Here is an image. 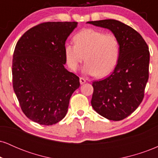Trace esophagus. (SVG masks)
<instances>
[{
	"label": "esophagus",
	"mask_w": 158,
	"mask_h": 158,
	"mask_svg": "<svg viewBox=\"0 0 158 158\" xmlns=\"http://www.w3.org/2000/svg\"><path fill=\"white\" fill-rule=\"evenodd\" d=\"M79 81H80L81 85H83L86 82V79H84V78H82V77H80L79 78Z\"/></svg>",
	"instance_id": "obj_1"
}]
</instances>
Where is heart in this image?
Returning a JSON list of instances; mask_svg holds the SVG:
<instances>
[{"instance_id": "1", "label": "heart", "mask_w": 158, "mask_h": 158, "mask_svg": "<svg viewBox=\"0 0 158 158\" xmlns=\"http://www.w3.org/2000/svg\"><path fill=\"white\" fill-rule=\"evenodd\" d=\"M74 45L64 46L67 64L75 71L84 60L85 73L105 77L113 71L119 56V44L112 33L94 29H85L73 38Z\"/></svg>"}]
</instances>
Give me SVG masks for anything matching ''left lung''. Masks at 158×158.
Instances as JSON below:
<instances>
[{
  "label": "left lung",
  "instance_id": "1",
  "mask_svg": "<svg viewBox=\"0 0 158 158\" xmlns=\"http://www.w3.org/2000/svg\"><path fill=\"white\" fill-rule=\"evenodd\" d=\"M110 30L119 44L117 66L109 77L94 81L92 107L110 120L126 118L143 101L148 79L149 51L140 34L131 27L114 19L88 21Z\"/></svg>",
  "mask_w": 158,
  "mask_h": 158
}]
</instances>
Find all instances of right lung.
Returning a JSON list of instances; mask_svg holds the SVG:
<instances>
[{"label": "right lung", "instance_id": "right-lung-1", "mask_svg": "<svg viewBox=\"0 0 158 158\" xmlns=\"http://www.w3.org/2000/svg\"><path fill=\"white\" fill-rule=\"evenodd\" d=\"M78 23L45 22L25 32L12 59V84L23 114L51 126L68 112L79 78L64 68L65 41Z\"/></svg>", "mask_w": 158, "mask_h": 158}]
</instances>
